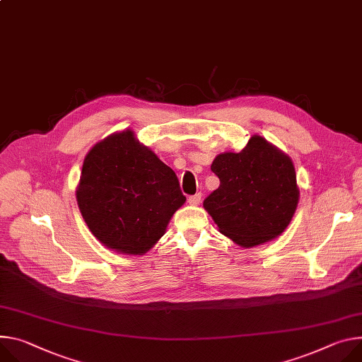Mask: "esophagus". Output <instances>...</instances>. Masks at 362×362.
I'll use <instances>...</instances> for the list:
<instances>
[{
	"label": "esophagus",
	"mask_w": 362,
	"mask_h": 362,
	"mask_svg": "<svg viewBox=\"0 0 362 362\" xmlns=\"http://www.w3.org/2000/svg\"><path fill=\"white\" fill-rule=\"evenodd\" d=\"M201 201H202V194H201V193H196V194L189 196V198H187L189 205H193V206L199 205V204H201Z\"/></svg>",
	"instance_id": "esophagus-1"
}]
</instances>
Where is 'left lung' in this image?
Listing matches in <instances>:
<instances>
[{
    "label": "left lung",
    "instance_id": "obj_1",
    "mask_svg": "<svg viewBox=\"0 0 362 362\" xmlns=\"http://www.w3.org/2000/svg\"><path fill=\"white\" fill-rule=\"evenodd\" d=\"M211 170L219 187L204 201L219 233L244 248L269 243L290 223L299 202L293 161L252 136L240 153H222Z\"/></svg>",
    "mask_w": 362,
    "mask_h": 362
}]
</instances>
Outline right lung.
Masks as SVG:
<instances>
[{"mask_svg":"<svg viewBox=\"0 0 362 362\" xmlns=\"http://www.w3.org/2000/svg\"><path fill=\"white\" fill-rule=\"evenodd\" d=\"M76 201L96 240L121 254L141 255L164 235L186 198L176 173L124 129L86 154Z\"/></svg>","mask_w":362,"mask_h":362,"instance_id":"add662e5","label":"right lung"}]
</instances>
